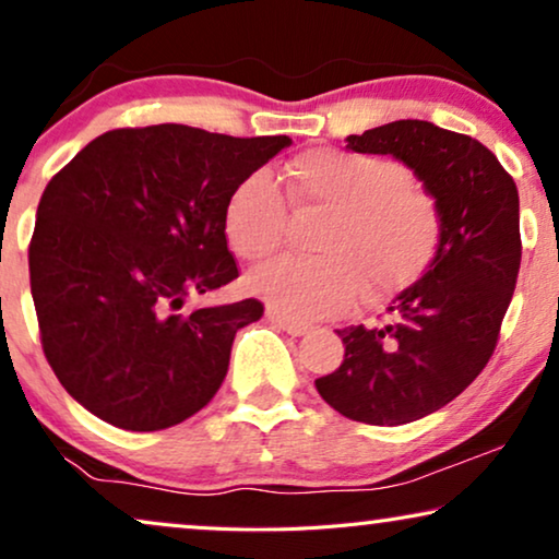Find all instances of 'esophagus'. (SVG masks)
Here are the masks:
<instances>
[{
    "mask_svg": "<svg viewBox=\"0 0 559 559\" xmlns=\"http://www.w3.org/2000/svg\"><path fill=\"white\" fill-rule=\"evenodd\" d=\"M266 318H270V323L282 328V331L289 333V335H305V333L310 331L308 323H300V320H293V318L280 316V312L272 310V308H266Z\"/></svg>",
    "mask_w": 559,
    "mask_h": 559,
    "instance_id": "34e87169",
    "label": "esophagus"
}]
</instances>
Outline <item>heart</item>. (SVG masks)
Here are the masks:
<instances>
[{
  "instance_id": "heart-1",
  "label": "heart",
  "mask_w": 559,
  "mask_h": 559,
  "mask_svg": "<svg viewBox=\"0 0 559 559\" xmlns=\"http://www.w3.org/2000/svg\"><path fill=\"white\" fill-rule=\"evenodd\" d=\"M289 203L328 213L312 241L318 257L277 259L249 274V289L295 320L333 318L358 297L384 302L423 277L440 243L435 198L412 186L407 167L366 152L318 147L287 167ZM289 231L287 201L266 170L236 182L224 203V234L236 257L262 262Z\"/></svg>"
}]
</instances>
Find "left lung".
Instances as JSON below:
<instances>
[{
  "instance_id": "8db88e82",
  "label": "left lung",
  "mask_w": 559,
  "mask_h": 559,
  "mask_svg": "<svg viewBox=\"0 0 559 559\" xmlns=\"http://www.w3.org/2000/svg\"><path fill=\"white\" fill-rule=\"evenodd\" d=\"M348 147L412 167L442 216L430 266L389 305L384 325L338 331L343 364L323 400L366 425H407L453 402L484 371L522 264L516 182L468 134L419 119L350 134Z\"/></svg>"
}]
</instances>
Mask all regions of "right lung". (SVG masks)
I'll use <instances>...</instances> for the list:
<instances>
[{"label": "right lung", "instance_id": "obj_1", "mask_svg": "<svg viewBox=\"0 0 559 559\" xmlns=\"http://www.w3.org/2000/svg\"><path fill=\"white\" fill-rule=\"evenodd\" d=\"M289 136L186 124L111 129L43 190L29 239L40 341L75 402L121 430H165L213 400L249 300L178 312L239 277L224 203Z\"/></svg>", "mask_w": 559, "mask_h": 559}]
</instances>
